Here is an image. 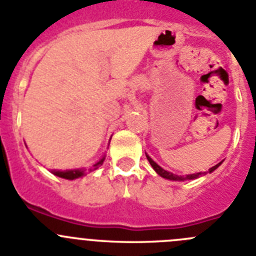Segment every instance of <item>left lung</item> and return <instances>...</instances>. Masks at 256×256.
Returning <instances> with one entry per match:
<instances>
[{"instance_id": "1", "label": "left lung", "mask_w": 256, "mask_h": 256, "mask_svg": "<svg viewBox=\"0 0 256 256\" xmlns=\"http://www.w3.org/2000/svg\"><path fill=\"white\" fill-rule=\"evenodd\" d=\"M146 158H148V161H150V166L153 168V170H154L156 172L160 175V176L165 178V179H168V180H180V182L182 180H190V179H197V178L202 176V175H205L206 172H208V171H206V172H197V174H190V175H186V176H179V175H175V174H172V172H168V171L164 170V168H162L161 166L157 165V164H156V162L153 161L150 156L146 154ZM220 165H222V162H219L218 165L212 166L211 168H208V172H212V171L216 170V168H219Z\"/></svg>"}]
</instances>
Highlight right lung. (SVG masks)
I'll use <instances>...</instances> for the list:
<instances>
[{"label":"right lung","mask_w":256,"mask_h":256,"mask_svg":"<svg viewBox=\"0 0 256 256\" xmlns=\"http://www.w3.org/2000/svg\"><path fill=\"white\" fill-rule=\"evenodd\" d=\"M104 158H106V157H103L100 161H98L96 164H95V165H92V168H88V171L96 170V168H99L102 164H103ZM52 174L56 175V176H59V178H64V179H68V180H73V179H77V178L84 176V175L86 174V170H85V168H74V170H66V171L54 170V171H52Z\"/></svg>","instance_id":"1"}]
</instances>
